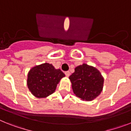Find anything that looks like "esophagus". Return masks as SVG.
Instances as JSON below:
<instances>
[{"mask_svg": "<svg viewBox=\"0 0 131 131\" xmlns=\"http://www.w3.org/2000/svg\"><path fill=\"white\" fill-rule=\"evenodd\" d=\"M65 73V75L67 77H69V76H70V74H71V73H70V72L69 71H67V72H64Z\"/></svg>", "mask_w": 131, "mask_h": 131, "instance_id": "obj_1", "label": "esophagus"}]
</instances>
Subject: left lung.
<instances>
[{"mask_svg":"<svg viewBox=\"0 0 131 131\" xmlns=\"http://www.w3.org/2000/svg\"><path fill=\"white\" fill-rule=\"evenodd\" d=\"M69 79L73 93L82 101H93L103 91V75L96 68L87 64L83 63L77 67Z\"/></svg>","mask_w":131,"mask_h":131,"instance_id":"8db88e82","label":"left lung"}]
</instances>
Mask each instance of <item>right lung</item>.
I'll return each instance as SVG.
<instances>
[{
  "label": "right lung",
  "mask_w": 131,
  "mask_h": 131,
  "mask_svg": "<svg viewBox=\"0 0 131 131\" xmlns=\"http://www.w3.org/2000/svg\"><path fill=\"white\" fill-rule=\"evenodd\" d=\"M64 77L65 74L60 69H56L52 64L45 62L30 69L26 84L35 97L46 98L55 91L57 84Z\"/></svg>",
  "instance_id": "add662e5"
}]
</instances>
